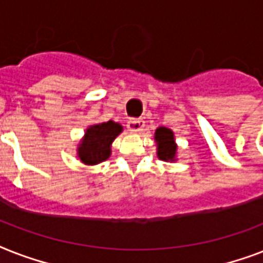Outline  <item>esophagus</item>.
<instances>
[{"label":"esophagus","mask_w":263,"mask_h":263,"mask_svg":"<svg viewBox=\"0 0 263 263\" xmlns=\"http://www.w3.org/2000/svg\"><path fill=\"white\" fill-rule=\"evenodd\" d=\"M128 131L132 132V134H138V132L143 131L145 128V121L140 120V118H134V120H129L127 124Z\"/></svg>","instance_id":"34e87169"}]
</instances>
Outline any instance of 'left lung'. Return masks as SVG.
Returning a JSON list of instances; mask_svg holds the SVG:
<instances>
[{"label":"left lung","instance_id":"1","mask_svg":"<svg viewBox=\"0 0 263 263\" xmlns=\"http://www.w3.org/2000/svg\"><path fill=\"white\" fill-rule=\"evenodd\" d=\"M154 140L157 143V157L163 161H175L178 146L175 143L174 132L165 127L157 128L154 134Z\"/></svg>","mask_w":263,"mask_h":263}]
</instances>
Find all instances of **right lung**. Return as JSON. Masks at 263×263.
Listing matches in <instances>:
<instances>
[{
    "instance_id": "obj_1",
    "label": "right lung",
    "mask_w": 263,
    "mask_h": 263,
    "mask_svg": "<svg viewBox=\"0 0 263 263\" xmlns=\"http://www.w3.org/2000/svg\"><path fill=\"white\" fill-rule=\"evenodd\" d=\"M121 132L123 127L114 121L95 124L87 128L77 149V156L81 163L96 165L107 160L111 154V143Z\"/></svg>"
}]
</instances>
